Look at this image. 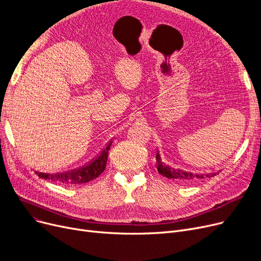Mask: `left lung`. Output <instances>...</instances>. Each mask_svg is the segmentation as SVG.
I'll use <instances>...</instances> for the list:
<instances>
[{
	"label": "left lung",
	"mask_w": 261,
	"mask_h": 261,
	"mask_svg": "<svg viewBox=\"0 0 261 261\" xmlns=\"http://www.w3.org/2000/svg\"><path fill=\"white\" fill-rule=\"evenodd\" d=\"M156 168L159 173H161L162 175L166 176L167 179H172L175 180L176 182H180V183H193L195 181L201 180V179H205V177H212L218 173L214 172V173H206V174H198V173H193V172H189V171H185V170H181V169H174L171 168L170 166H167L166 164H164L162 162L161 155L158 152L156 153Z\"/></svg>",
	"instance_id": "1"
}]
</instances>
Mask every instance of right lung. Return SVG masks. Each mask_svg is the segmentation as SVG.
Wrapping results in <instances>:
<instances>
[{
  "mask_svg": "<svg viewBox=\"0 0 261 261\" xmlns=\"http://www.w3.org/2000/svg\"><path fill=\"white\" fill-rule=\"evenodd\" d=\"M111 145H112V142H110L97 158L94 159L90 164H88V165L84 167H80L78 169H74L71 171L54 173V174L36 171V174H38V176L40 177H42V179L51 180L56 183H60L67 186L88 183L96 179V177H98L103 172L107 165L108 152Z\"/></svg>",
  "mask_w": 261,
  "mask_h": 261,
  "instance_id": "obj_1",
  "label": "right lung"
}]
</instances>
